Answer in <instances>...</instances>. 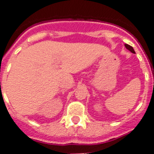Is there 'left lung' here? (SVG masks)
<instances>
[{"label":"left lung","mask_w":154,"mask_h":154,"mask_svg":"<svg viewBox=\"0 0 154 154\" xmlns=\"http://www.w3.org/2000/svg\"><path fill=\"white\" fill-rule=\"evenodd\" d=\"M125 47H126V48L128 49L129 51H131L132 53H135V51H134V49H133V48L131 47V46H130V45H127V44H126V45H125Z\"/></svg>","instance_id":"left-lung-1"}]
</instances>
